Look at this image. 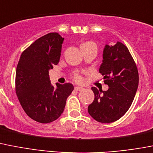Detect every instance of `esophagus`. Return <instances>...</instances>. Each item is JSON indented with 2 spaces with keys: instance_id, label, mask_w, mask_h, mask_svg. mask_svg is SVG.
Returning <instances> with one entry per match:
<instances>
[{
  "instance_id": "1",
  "label": "esophagus",
  "mask_w": 153,
  "mask_h": 153,
  "mask_svg": "<svg viewBox=\"0 0 153 153\" xmlns=\"http://www.w3.org/2000/svg\"><path fill=\"white\" fill-rule=\"evenodd\" d=\"M74 89H75V91H83V87H75V88H74Z\"/></svg>"
}]
</instances>
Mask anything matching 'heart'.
Returning <instances> with one entry per match:
<instances>
[{"label": "heart", "mask_w": 153, "mask_h": 153, "mask_svg": "<svg viewBox=\"0 0 153 153\" xmlns=\"http://www.w3.org/2000/svg\"><path fill=\"white\" fill-rule=\"evenodd\" d=\"M86 44V43H85ZM74 79L75 80V81L76 82H82V80H83V78H82V76L80 75H79V74H77V73H76V74H74Z\"/></svg>", "instance_id": "b5f03b06"}]
</instances>
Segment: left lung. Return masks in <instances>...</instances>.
Listing matches in <instances>:
<instances>
[{"label":"left lung","instance_id":"1","mask_svg":"<svg viewBox=\"0 0 153 153\" xmlns=\"http://www.w3.org/2000/svg\"><path fill=\"white\" fill-rule=\"evenodd\" d=\"M108 85L107 91L93 87L94 100L88 106L90 115L101 123L120 119L132 104L139 86V72L128 49L120 42L106 45L99 69Z\"/></svg>","mask_w":153,"mask_h":153}]
</instances>
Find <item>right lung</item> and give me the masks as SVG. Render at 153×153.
<instances>
[{"label": "right lung", "instance_id": "add662e5", "mask_svg": "<svg viewBox=\"0 0 153 153\" xmlns=\"http://www.w3.org/2000/svg\"><path fill=\"white\" fill-rule=\"evenodd\" d=\"M64 38L52 32L39 38L22 53L16 69L15 91L27 115L39 123H50L63 112L74 91L67 83L51 84L49 70L59 62Z\"/></svg>", "mask_w": 153, "mask_h": 153}]
</instances>
